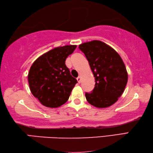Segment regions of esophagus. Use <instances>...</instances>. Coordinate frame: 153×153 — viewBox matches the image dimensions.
Here are the masks:
<instances>
[{"label": "esophagus", "mask_w": 153, "mask_h": 153, "mask_svg": "<svg viewBox=\"0 0 153 153\" xmlns=\"http://www.w3.org/2000/svg\"><path fill=\"white\" fill-rule=\"evenodd\" d=\"M76 80H77V81H78L79 83H80V82H81V77H80V76L77 77Z\"/></svg>", "instance_id": "34e87169"}]
</instances>
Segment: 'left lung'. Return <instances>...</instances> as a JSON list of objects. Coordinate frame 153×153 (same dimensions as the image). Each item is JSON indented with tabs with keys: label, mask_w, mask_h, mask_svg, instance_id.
Returning a JSON list of instances; mask_svg holds the SVG:
<instances>
[{
	"label": "left lung",
	"mask_w": 153,
	"mask_h": 153,
	"mask_svg": "<svg viewBox=\"0 0 153 153\" xmlns=\"http://www.w3.org/2000/svg\"><path fill=\"white\" fill-rule=\"evenodd\" d=\"M95 77V87L85 97L90 104L106 108L114 104L126 88L128 75L121 57L104 42L93 41L79 46Z\"/></svg>",
	"instance_id": "left-lung-1"
}]
</instances>
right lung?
<instances>
[{"instance_id": "right-lung-1", "label": "right lung", "mask_w": 153, "mask_h": 153, "mask_svg": "<svg viewBox=\"0 0 153 153\" xmlns=\"http://www.w3.org/2000/svg\"><path fill=\"white\" fill-rule=\"evenodd\" d=\"M76 45L59 47L39 57L30 67L28 82L33 96L44 106L57 108L68 101L77 82L65 64Z\"/></svg>"}]
</instances>
